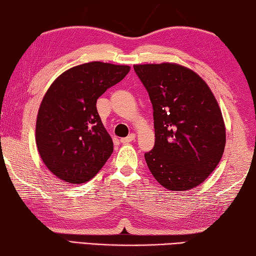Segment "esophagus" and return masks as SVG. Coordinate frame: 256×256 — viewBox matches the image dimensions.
Segmentation results:
<instances>
[{
    "instance_id": "esophagus-1",
    "label": "esophagus",
    "mask_w": 256,
    "mask_h": 256,
    "mask_svg": "<svg viewBox=\"0 0 256 256\" xmlns=\"http://www.w3.org/2000/svg\"><path fill=\"white\" fill-rule=\"evenodd\" d=\"M134 138H136V134L134 133H131L130 134V136H128L126 138H120V144H130V142H132Z\"/></svg>"
}]
</instances>
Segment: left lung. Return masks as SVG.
Here are the masks:
<instances>
[{
    "label": "left lung",
    "instance_id": "left-lung-1",
    "mask_svg": "<svg viewBox=\"0 0 256 256\" xmlns=\"http://www.w3.org/2000/svg\"><path fill=\"white\" fill-rule=\"evenodd\" d=\"M154 110V146L144 154L156 180L172 190L200 185L222 157L226 130L214 94L178 64L134 66Z\"/></svg>",
    "mask_w": 256,
    "mask_h": 256
}]
</instances>
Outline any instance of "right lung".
<instances>
[{"label":"right lung","instance_id":"add662e5","mask_svg":"<svg viewBox=\"0 0 256 256\" xmlns=\"http://www.w3.org/2000/svg\"><path fill=\"white\" fill-rule=\"evenodd\" d=\"M128 66L90 62L62 73L42 98L36 144L46 167L72 184L90 180L114 150L97 112V99L118 84Z\"/></svg>","mask_w":256,"mask_h":256}]
</instances>
